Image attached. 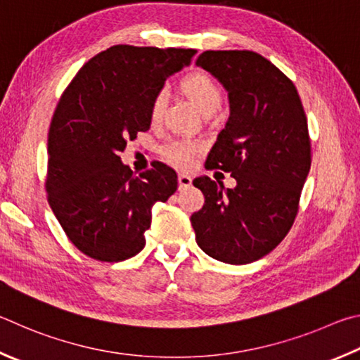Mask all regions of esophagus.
<instances>
[{
    "label": "esophagus",
    "instance_id": "obj_1",
    "mask_svg": "<svg viewBox=\"0 0 360 360\" xmlns=\"http://www.w3.org/2000/svg\"><path fill=\"white\" fill-rule=\"evenodd\" d=\"M191 184H193L191 175L179 174V186H180V190H186V188L191 186Z\"/></svg>",
    "mask_w": 360,
    "mask_h": 360
}]
</instances>
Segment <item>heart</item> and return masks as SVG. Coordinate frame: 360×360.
<instances>
[{"label": "heart", "mask_w": 360, "mask_h": 360, "mask_svg": "<svg viewBox=\"0 0 360 360\" xmlns=\"http://www.w3.org/2000/svg\"><path fill=\"white\" fill-rule=\"evenodd\" d=\"M180 90L184 91L188 98H190L198 109L204 113V115H212L217 112L223 103V91L219 85L213 80L210 75L204 72H191L185 75L184 79L179 82ZM167 104V94L164 90L156 91L153 98L150 101V122L156 124L161 122L166 110ZM200 150V143L194 141H174L167 145H164L161 150V156L169 164L175 167H190L194 156Z\"/></svg>", "instance_id": "heart-1"}]
</instances>
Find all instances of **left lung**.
Here are the masks:
<instances>
[{
	"label": "left lung",
	"mask_w": 360,
	"mask_h": 360,
	"mask_svg": "<svg viewBox=\"0 0 360 360\" xmlns=\"http://www.w3.org/2000/svg\"><path fill=\"white\" fill-rule=\"evenodd\" d=\"M196 66L212 72L229 93L231 117L205 161L229 172L234 190L209 176L193 185L202 209L191 215L204 253L228 264L269 255L292 228L311 166V142L297 88L267 58L250 50H207Z\"/></svg>",
	"instance_id": "1"
}]
</instances>
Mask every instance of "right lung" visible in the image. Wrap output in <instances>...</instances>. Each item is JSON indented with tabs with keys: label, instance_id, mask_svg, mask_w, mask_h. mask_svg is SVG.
Returning a JSON list of instances; mask_svg holds the SVG:
<instances>
[{
	"label": "right lung",
	"instance_id": "right-lung-1",
	"mask_svg": "<svg viewBox=\"0 0 360 360\" xmlns=\"http://www.w3.org/2000/svg\"><path fill=\"white\" fill-rule=\"evenodd\" d=\"M194 53L120 44L86 61L61 94L49 129L47 200L69 240L91 259L141 253L151 207L176 190L172 167L153 161L136 175L120 151L150 129L151 98Z\"/></svg>",
	"mask_w": 360,
	"mask_h": 360
}]
</instances>
